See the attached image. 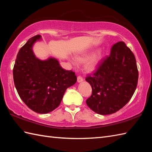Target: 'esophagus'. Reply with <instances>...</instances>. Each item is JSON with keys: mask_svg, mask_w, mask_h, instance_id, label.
Wrapping results in <instances>:
<instances>
[{"mask_svg": "<svg viewBox=\"0 0 152 152\" xmlns=\"http://www.w3.org/2000/svg\"><path fill=\"white\" fill-rule=\"evenodd\" d=\"M83 80L82 76H78V78H77V81H78V82H82Z\"/></svg>", "mask_w": 152, "mask_h": 152, "instance_id": "1", "label": "esophagus"}]
</instances>
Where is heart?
<instances>
[{
	"mask_svg": "<svg viewBox=\"0 0 152 152\" xmlns=\"http://www.w3.org/2000/svg\"><path fill=\"white\" fill-rule=\"evenodd\" d=\"M90 57H91V54L85 53L76 57V60L79 63H83L88 60V61H88L86 63V69L88 72H93L98 68L102 59V55L101 53L99 52L93 55L91 58ZM89 58L90 59H89Z\"/></svg>",
	"mask_w": 152,
	"mask_h": 152,
	"instance_id": "b5f03b06",
	"label": "heart"
}]
</instances>
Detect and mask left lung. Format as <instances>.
Masks as SVG:
<instances>
[{"mask_svg": "<svg viewBox=\"0 0 152 152\" xmlns=\"http://www.w3.org/2000/svg\"><path fill=\"white\" fill-rule=\"evenodd\" d=\"M138 71L133 53L124 42L114 44L86 80L92 88L86 104L101 115L114 114L130 101L136 90Z\"/></svg>", "mask_w": 152, "mask_h": 152, "instance_id": "obj_1", "label": "left lung"}]
</instances>
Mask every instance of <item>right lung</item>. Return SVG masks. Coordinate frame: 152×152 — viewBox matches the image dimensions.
<instances>
[{
    "mask_svg": "<svg viewBox=\"0 0 152 152\" xmlns=\"http://www.w3.org/2000/svg\"><path fill=\"white\" fill-rule=\"evenodd\" d=\"M40 38L37 35L21 48L13 69L16 90L28 108L39 114H47L59 106L66 89L74 85L77 77L66 70L54 58L41 61L35 57L32 47Z\"/></svg>",
    "mask_w": 152,
    "mask_h": 152,
    "instance_id": "1",
    "label": "right lung"
}]
</instances>
